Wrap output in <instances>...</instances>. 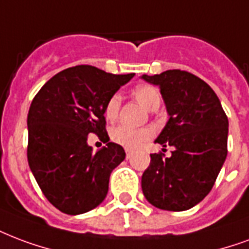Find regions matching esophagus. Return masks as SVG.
<instances>
[{"label": "esophagus", "mask_w": 249, "mask_h": 249, "mask_svg": "<svg viewBox=\"0 0 249 249\" xmlns=\"http://www.w3.org/2000/svg\"><path fill=\"white\" fill-rule=\"evenodd\" d=\"M125 153H126V158H128V160H129V158L133 156V152H132V150H129V149H126V150H125Z\"/></svg>", "instance_id": "esophagus-1"}]
</instances>
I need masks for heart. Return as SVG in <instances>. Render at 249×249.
Masks as SVG:
<instances>
[{"label": "heart", "mask_w": 249, "mask_h": 249, "mask_svg": "<svg viewBox=\"0 0 249 249\" xmlns=\"http://www.w3.org/2000/svg\"><path fill=\"white\" fill-rule=\"evenodd\" d=\"M133 96L137 99L140 104H142L148 110H156L161 104V95L157 88L152 86H139L134 88ZM121 107V96L115 93L107 101L104 108V116L108 121H115L117 119ZM154 130L149 126L145 128H132L128 125H119L110 130V139L126 149H136L141 146L145 141L153 137Z\"/></svg>", "instance_id": "obj_1"}]
</instances>
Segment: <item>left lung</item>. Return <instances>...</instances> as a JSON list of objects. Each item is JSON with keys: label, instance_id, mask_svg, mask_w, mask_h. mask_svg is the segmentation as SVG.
I'll return each instance as SVG.
<instances>
[{"label": "left lung", "instance_id": "1", "mask_svg": "<svg viewBox=\"0 0 249 249\" xmlns=\"http://www.w3.org/2000/svg\"><path fill=\"white\" fill-rule=\"evenodd\" d=\"M158 86L169 121L154 142L173 146L169 158L150 154L141 187L154 207L185 211L209 194L227 157L228 119L213 88L181 70L142 75Z\"/></svg>", "mask_w": 249, "mask_h": 249}]
</instances>
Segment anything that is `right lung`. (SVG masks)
Masks as SVG:
<instances>
[{
  "instance_id": "right-lung-1",
  "label": "right lung",
  "mask_w": 249,
  "mask_h": 249,
  "mask_svg": "<svg viewBox=\"0 0 249 249\" xmlns=\"http://www.w3.org/2000/svg\"><path fill=\"white\" fill-rule=\"evenodd\" d=\"M133 75L75 66L50 79L31 103L29 166L42 193L62 213H84L106 199L110 173L124 161L125 152L119 143L108 142L93 153L88 134L109 139L107 101Z\"/></svg>"
}]
</instances>
